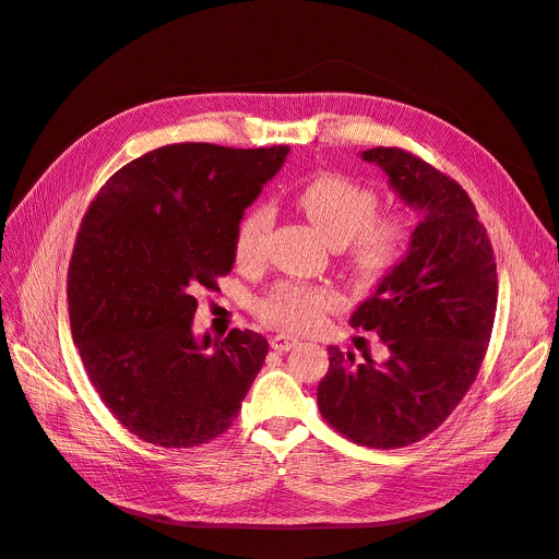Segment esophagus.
<instances>
[{"instance_id":"obj_1","label":"esophagus","mask_w":559,"mask_h":559,"mask_svg":"<svg viewBox=\"0 0 559 559\" xmlns=\"http://www.w3.org/2000/svg\"><path fill=\"white\" fill-rule=\"evenodd\" d=\"M296 345H298V341H296V337H292V335L277 333V335L270 337V347L277 349V352H289V349H294Z\"/></svg>"}]
</instances>
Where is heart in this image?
<instances>
[{"label":"heart","mask_w":559,"mask_h":559,"mask_svg":"<svg viewBox=\"0 0 559 559\" xmlns=\"http://www.w3.org/2000/svg\"><path fill=\"white\" fill-rule=\"evenodd\" d=\"M321 240L345 247L352 273L376 282L399 265L411 242V222L401 214L376 216L378 193L343 175L321 173L308 179L294 195ZM273 212L263 202L251 205L235 228V259L240 265H259L265 257ZM341 308V296L329 286L284 282L261 302L259 314L267 324L286 331H308L326 312Z\"/></svg>","instance_id":"b5f03b06"}]
</instances>
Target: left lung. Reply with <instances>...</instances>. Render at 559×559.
Masks as SVG:
<instances>
[{
    "mask_svg": "<svg viewBox=\"0 0 559 559\" xmlns=\"http://www.w3.org/2000/svg\"><path fill=\"white\" fill-rule=\"evenodd\" d=\"M401 202L419 214L399 265L352 312L389 359L329 347L317 386L321 417L366 448H403L441 427L476 380L497 312V263L471 198L454 179L403 148L361 151Z\"/></svg>",
    "mask_w": 559,
    "mask_h": 559,
    "instance_id": "8db88e82",
    "label": "left lung"
}]
</instances>
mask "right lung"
<instances>
[{
  "instance_id": "obj_1",
  "label": "right lung",
  "mask_w": 559,
  "mask_h": 559,
  "mask_svg": "<svg viewBox=\"0 0 559 559\" xmlns=\"http://www.w3.org/2000/svg\"><path fill=\"white\" fill-rule=\"evenodd\" d=\"M289 146L170 144L123 165L83 216L67 300L74 345L121 425L160 448L224 433L267 341L193 333L195 292L235 263V228Z\"/></svg>"
}]
</instances>
